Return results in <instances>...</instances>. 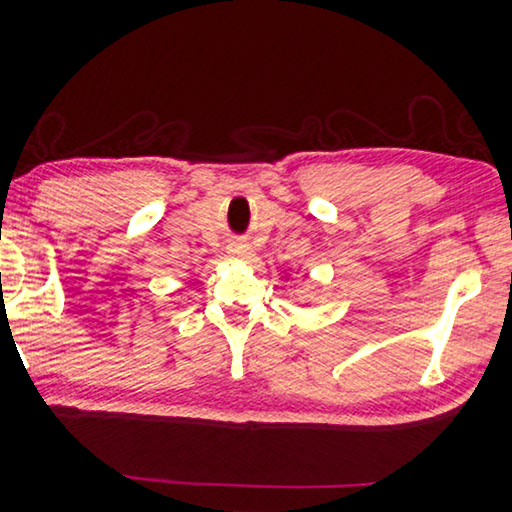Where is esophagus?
I'll return each mask as SVG.
<instances>
[{"label":"esophagus","mask_w":512,"mask_h":512,"mask_svg":"<svg viewBox=\"0 0 512 512\" xmlns=\"http://www.w3.org/2000/svg\"><path fill=\"white\" fill-rule=\"evenodd\" d=\"M228 253L237 259H250V255H253V248H250V244H246V241H235V244L228 248Z\"/></svg>","instance_id":"1"}]
</instances>
